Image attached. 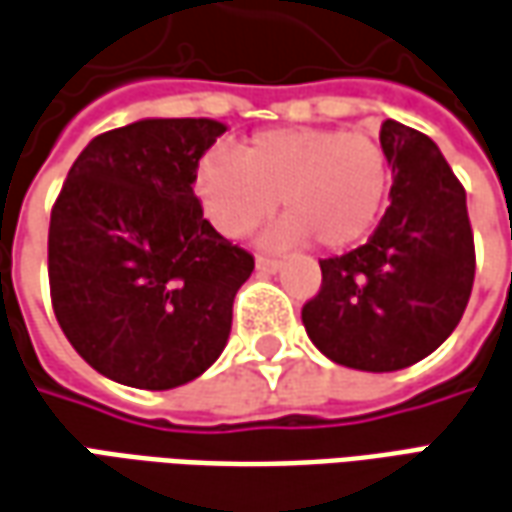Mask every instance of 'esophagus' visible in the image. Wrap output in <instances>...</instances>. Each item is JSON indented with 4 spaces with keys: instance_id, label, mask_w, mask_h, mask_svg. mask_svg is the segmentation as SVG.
<instances>
[{
    "instance_id": "obj_1",
    "label": "esophagus",
    "mask_w": 512,
    "mask_h": 512,
    "mask_svg": "<svg viewBox=\"0 0 512 512\" xmlns=\"http://www.w3.org/2000/svg\"><path fill=\"white\" fill-rule=\"evenodd\" d=\"M255 266H257V271H266V274H274V271L283 269V263H280V260H274V257H266V255L257 257Z\"/></svg>"
}]
</instances>
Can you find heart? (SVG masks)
Masks as SVG:
<instances>
[{
    "label": "heart",
    "mask_w": 512,
    "mask_h": 512,
    "mask_svg": "<svg viewBox=\"0 0 512 512\" xmlns=\"http://www.w3.org/2000/svg\"><path fill=\"white\" fill-rule=\"evenodd\" d=\"M389 184L392 165L378 139L314 125L260 131L232 154L212 148L193 173L201 215L224 238L252 232L277 196L283 215L260 238L271 249L356 246L378 224Z\"/></svg>",
    "instance_id": "b5f03b06"
}]
</instances>
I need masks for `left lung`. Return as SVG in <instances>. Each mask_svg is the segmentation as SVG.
<instances>
[{
    "label": "left lung",
    "mask_w": 512,
    "mask_h": 512,
    "mask_svg": "<svg viewBox=\"0 0 512 512\" xmlns=\"http://www.w3.org/2000/svg\"><path fill=\"white\" fill-rule=\"evenodd\" d=\"M381 145L387 212L364 246L319 260L322 288L302 308L316 350L364 373L412 367L446 342L476 269L465 190L440 148L398 120L381 125Z\"/></svg>",
    "instance_id": "left-lung-1"
}]
</instances>
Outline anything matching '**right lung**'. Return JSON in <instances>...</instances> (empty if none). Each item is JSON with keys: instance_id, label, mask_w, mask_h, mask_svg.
<instances>
[{"instance_id": "add662e5", "label": "right lung", "mask_w": 512, "mask_h": 512, "mask_svg": "<svg viewBox=\"0 0 512 512\" xmlns=\"http://www.w3.org/2000/svg\"><path fill=\"white\" fill-rule=\"evenodd\" d=\"M227 125L145 117L95 137L50 218L58 325L117 384L173 389L224 353L235 294L255 269L201 215L193 173Z\"/></svg>"}]
</instances>
